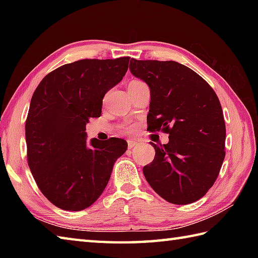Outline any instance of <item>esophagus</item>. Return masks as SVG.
I'll use <instances>...</instances> for the list:
<instances>
[{
  "mask_svg": "<svg viewBox=\"0 0 258 258\" xmlns=\"http://www.w3.org/2000/svg\"><path fill=\"white\" fill-rule=\"evenodd\" d=\"M136 145H138V142L132 141V140H128V141H127V147H128V150L133 149V147H135Z\"/></svg>",
  "mask_w": 258,
  "mask_h": 258,
  "instance_id": "obj_1",
  "label": "esophagus"
}]
</instances>
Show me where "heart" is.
<instances>
[{
    "label": "heart",
    "mask_w": 258,
    "mask_h": 258,
    "mask_svg": "<svg viewBox=\"0 0 258 258\" xmlns=\"http://www.w3.org/2000/svg\"><path fill=\"white\" fill-rule=\"evenodd\" d=\"M132 82H140V81H132ZM127 131L128 132H133V131H135V126H130V127H127Z\"/></svg>",
    "instance_id": "obj_1"
}]
</instances>
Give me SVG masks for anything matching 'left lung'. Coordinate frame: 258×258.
I'll use <instances>...</instances> for the list:
<instances>
[{"mask_svg":"<svg viewBox=\"0 0 258 258\" xmlns=\"http://www.w3.org/2000/svg\"><path fill=\"white\" fill-rule=\"evenodd\" d=\"M130 70L151 90L147 130L168 134L143 173L172 204L199 201L215 183L225 158L226 128L216 93L193 70L175 61H139Z\"/></svg>","mask_w":258,"mask_h":258,"instance_id":"left-lung-1","label":"left lung"}]
</instances>
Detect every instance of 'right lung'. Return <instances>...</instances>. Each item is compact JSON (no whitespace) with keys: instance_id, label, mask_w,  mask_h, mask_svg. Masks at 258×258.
I'll list each match as a JSON object with an SVG mask.
<instances>
[{"instance_id":"add662e5","label":"right lung","mask_w":258,"mask_h":258,"mask_svg":"<svg viewBox=\"0 0 258 258\" xmlns=\"http://www.w3.org/2000/svg\"><path fill=\"white\" fill-rule=\"evenodd\" d=\"M128 62L124 56L64 64L33 93L25 122L27 164L42 194L61 210L91 206L127 149L116 138L89 143L85 126L101 116L104 95L122 81Z\"/></svg>"}]
</instances>
